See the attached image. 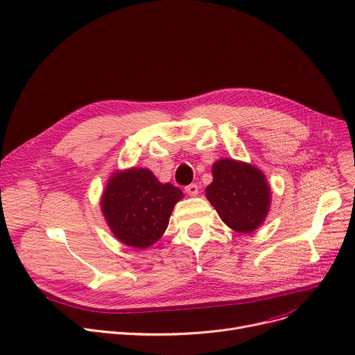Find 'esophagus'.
<instances>
[{
  "mask_svg": "<svg viewBox=\"0 0 355 355\" xmlns=\"http://www.w3.org/2000/svg\"><path fill=\"white\" fill-rule=\"evenodd\" d=\"M184 191H186V193H187V195L196 196V195H198V192H199V187H198V184H196V183H191V184H187V186L184 187Z\"/></svg>",
  "mask_w": 355,
  "mask_h": 355,
  "instance_id": "esophagus-1",
  "label": "esophagus"
}]
</instances>
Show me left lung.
<instances>
[{"label":"left lung","mask_w":355,"mask_h":355,"mask_svg":"<svg viewBox=\"0 0 355 355\" xmlns=\"http://www.w3.org/2000/svg\"><path fill=\"white\" fill-rule=\"evenodd\" d=\"M212 175L206 198L220 219L236 232H254L265 220L270 205L265 175L255 166L234 159L215 162Z\"/></svg>","instance_id":"1"}]
</instances>
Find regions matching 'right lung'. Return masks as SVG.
<instances>
[{
    "mask_svg": "<svg viewBox=\"0 0 355 355\" xmlns=\"http://www.w3.org/2000/svg\"><path fill=\"white\" fill-rule=\"evenodd\" d=\"M183 198L172 183H160L143 168L116 172L101 196V211L113 235L124 245L144 249L157 242Z\"/></svg>",
    "mask_w": 355,
    "mask_h": 355,
    "instance_id": "1",
    "label": "right lung"
}]
</instances>
